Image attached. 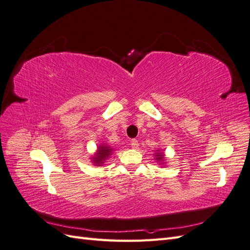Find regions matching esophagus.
<instances>
[{
    "label": "esophagus",
    "mask_w": 250,
    "mask_h": 250,
    "mask_svg": "<svg viewBox=\"0 0 250 250\" xmlns=\"http://www.w3.org/2000/svg\"><path fill=\"white\" fill-rule=\"evenodd\" d=\"M130 145H131V147H132L133 149H137V148L139 147V142H138V140H135V139L131 140Z\"/></svg>",
    "instance_id": "obj_1"
}]
</instances>
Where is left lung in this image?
<instances>
[{"label":"left lung","mask_w":250,"mask_h":250,"mask_svg":"<svg viewBox=\"0 0 250 250\" xmlns=\"http://www.w3.org/2000/svg\"><path fill=\"white\" fill-rule=\"evenodd\" d=\"M157 151H158V150H157ZM164 156H165L164 153H163V152H160V151H158V152L155 154V157H156L155 160H156L157 162H164V161H165V160H164V158H165Z\"/></svg>","instance_id":"obj_1"}]
</instances>
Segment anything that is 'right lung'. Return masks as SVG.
<instances>
[{
    "mask_svg": "<svg viewBox=\"0 0 250 250\" xmlns=\"http://www.w3.org/2000/svg\"><path fill=\"white\" fill-rule=\"evenodd\" d=\"M112 149L109 146H105V145H101L98 148L97 154L93 157V162L94 164H96V166H101L105 158H107L110 154H111Z\"/></svg>",
    "mask_w": 250,
    "mask_h": 250,
    "instance_id": "right-lung-1",
    "label": "right lung"
}]
</instances>
